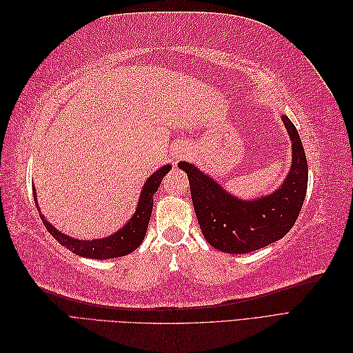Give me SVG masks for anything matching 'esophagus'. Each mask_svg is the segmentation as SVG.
Segmentation results:
<instances>
[{"label":"esophagus","mask_w":353,"mask_h":353,"mask_svg":"<svg viewBox=\"0 0 353 353\" xmlns=\"http://www.w3.org/2000/svg\"><path fill=\"white\" fill-rule=\"evenodd\" d=\"M187 148H184L183 145H179V147H176L175 150H174V153H172V157L175 159V160H179V159H183V157H185L187 156Z\"/></svg>","instance_id":"esophagus-1"}]
</instances>
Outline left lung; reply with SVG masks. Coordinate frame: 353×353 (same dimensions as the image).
<instances>
[{
	"label": "left lung",
	"mask_w": 353,
	"mask_h": 353,
	"mask_svg": "<svg viewBox=\"0 0 353 353\" xmlns=\"http://www.w3.org/2000/svg\"><path fill=\"white\" fill-rule=\"evenodd\" d=\"M292 140V168L274 193L241 200L188 162H179L190 181L191 200L206 241L221 252L249 253L283 239L301 213L307 188V162L301 137L281 116Z\"/></svg>",
	"instance_id": "left-lung-1"
}]
</instances>
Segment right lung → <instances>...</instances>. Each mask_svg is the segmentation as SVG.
<instances>
[{
  "label": "right lung",
  "instance_id": "add662e5",
  "mask_svg": "<svg viewBox=\"0 0 353 353\" xmlns=\"http://www.w3.org/2000/svg\"><path fill=\"white\" fill-rule=\"evenodd\" d=\"M170 169H172L170 165H165L160 169H157L156 172L145 181L132 218L128 221L119 231H116L114 234H112V236L99 239V240H78V239L69 237L68 234H63L61 231L56 230L46 219V216H42L41 209L38 206L35 187L32 188H34V199H35L37 209L39 212V216L51 236L73 253L83 256V258L103 261V259L121 258V256L130 254L143 243L147 227H148V221H150L152 210H153V196L157 191L160 183H162L163 176L169 172Z\"/></svg>",
  "mask_w": 353,
  "mask_h": 353
}]
</instances>
